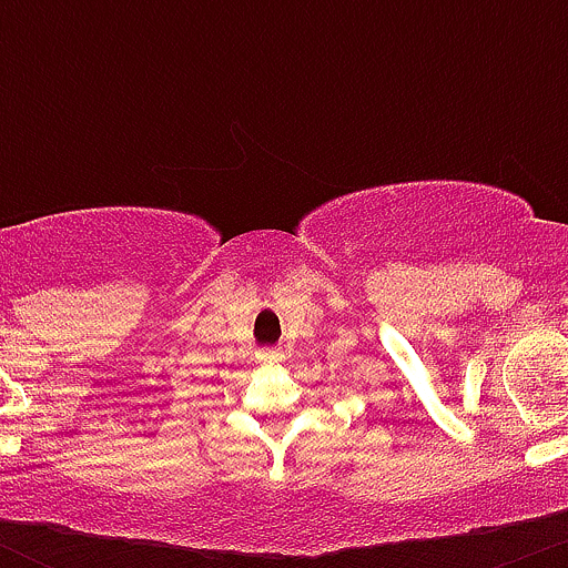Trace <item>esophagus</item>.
Wrapping results in <instances>:
<instances>
[{"label": "esophagus", "instance_id": "1", "mask_svg": "<svg viewBox=\"0 0 568 568\" xmlns=\"http://www.w3.org/2000/svg\"><path fill=\"white\" fill-rule=\"evenodd\" d=\"M255 357H257V363H280V359H283V354H280L277 348H261Z\"/></svg>", "mask_w": 568, "mask_h": 568}]
</instances>
